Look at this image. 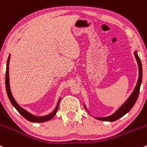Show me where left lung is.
Wrapping results in <instances>:
<instances>
[{
  "instance_id": "8db88e82",
  "label": "left lung",
  "mask_w": 147,
  "mask_h": 147,
  "mask_svg": "<svg viewBox=\"0 0 147 147\" xmlns=\"http://www.w3.org/2000/svg\"><path fill=\"white\" fill-rule=\"evenodd\" d=\"M134 54H135V58L136 60H137V64H138L139 78H138V81H137V84H136L133 92H132V94H130L129 98L125 101V103H123V104L122 105V106H120V107L119 108L118 110L115 111L113 114L109 115V116L103 117V118H100V117L95 118L96 119H97V120H103V121H109V122L115 121V120H117L118 119L120 118L121 117H123V115H125L126 113H127L131 110V109L133 107V106L135 105L136 101H137V98H138L139 93H140V86H141L142 80V63H141V61H140V58H139L138 55H137V51H135ZM84 109L88 111L85 105H84ZM88 112H89V111H88Z\"/></svg>"
}]
</instances>
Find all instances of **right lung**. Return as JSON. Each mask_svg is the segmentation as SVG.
Here are the masks:
<instances>
[{
	"instance_id": "right-lung-1",
	"label": "right lung",
	"mask_w": 147,
	"mask_h": 147,
	"mask_svg": "<svg viewBox=\"0 0 147 147\" xmlns=\"http://www.w3.org/2000/svg\"><path fill=\"white\" fill-rule=\"evenodd\" d=\"M10 55H9L8 58H7V66H6V73H5V88H6V92H7V94L8 96V98L10 99V102L12 104V106L16 109V110L24 117V118L27 119V120L30 122H33V123H43V122L48 121V120H51L52 118L55 116V115L56 114L57 111H58V106H59L60 101H61V98L58 100V103H57V106L55 107V109H54L52 113H51L50 114L47 115H44V116H36V115H34L33 114L30 113L24 110V109L21 107L16 101L15 100V98L12 96L11 90H10V81H9V62H10Z\"/></svg>"
}]
</instances>
